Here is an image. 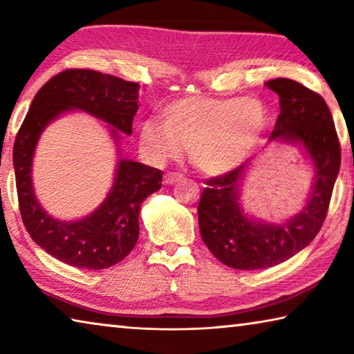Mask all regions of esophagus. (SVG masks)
<instances>
[{"label":"esophagus","instance_id":"34e87169","mask_svg":"<svg viewBox=\"0 0 354 354\" xmlns=\"http://www.w3.org/2000/svg\"><path fill=\"white\" fill-rule=\"evenodd\" d=\"M164 179H165V184H175L178 181H181L183 175H181V173H176V171H170V173H167Z\"/></svg>","mask_w":354,"mask_h":354}]
</instances>
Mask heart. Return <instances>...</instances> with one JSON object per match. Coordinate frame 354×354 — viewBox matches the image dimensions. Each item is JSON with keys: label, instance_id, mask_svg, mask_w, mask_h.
Segmentation results:
<instances>
[{"label": "heart", "instance_id": "b5f03b06", "mask_svg": "<svg viewBox=\"0 0 354 354\" xmlns=\"http://www.w3.org/2000/svg\"><path fill=\"white\" fill-rule=\"evenodd\" d=\"M267 128L261 101L239 97H185L162 109V123H142L140 148L156 162L181 154L206 175H223L253 153Z\"/></svg>", "mask_w": 354, "mask_h": 354}]
</instances>
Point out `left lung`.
<instances>
[{
  "label": "left lung",
  "mask_w": 354,
  "mask_h": 354,
  "mask_svg": "<svg viewBox=\"0 0 354 354\" xmlns=\"http://www.w3.org/2000/svg\"><path fill=\"white\" fill-rule=\"evenodd\" d=\"M266 87L279 95L281 109L270 140L301 147L315 176L306 206L281 223L248 217L239 205L248 162L207 179L198 205L201 237L220 262L237 270L278 266L306 248L326 218L340 169V143L325 100L287 77L267 81Z\"/></svg>",
  "instance_id": "8db88e82"
}]
</instances>
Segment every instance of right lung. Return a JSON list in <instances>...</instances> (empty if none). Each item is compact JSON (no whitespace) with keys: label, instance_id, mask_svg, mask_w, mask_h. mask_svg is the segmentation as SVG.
<instances>
[{"label":"right lung","instance_id":"right-lung-1","mask_svg":"<svg viewBox=\"0 0 354 354\" xmlns=\"http://www.w3.org/2000/svg\"><path fill=\"white\" fill-rule=\"evenodd\" d=\"M139 84L86 68L53 76L35 95L14 143V170L23 223L32 241L68 266L103 270L129 254L139 239L142 203L162 185V171L120 159L115 181L98 209L76 221L53 218L40 207L32 187V158L50 122L68 111H84L112 127V137L133 134Z\"/></svg>","mask_w":354,"mask_h":354}]
</instances>
